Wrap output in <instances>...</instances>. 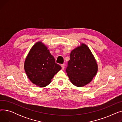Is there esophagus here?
Returning a JSON list of instances; mask_svg holds the SVG:
<instances>
[{
	"instance_id": "obj_1",
	"label": "esophagus",
	"mask_w": 122,
	"mask_h": 122,
	"mask_svg": "<svg viewBox=\"0 0 122 122\" xmlns=\"http://www.w3.org/2000/svg\"><path fill=\"white\" fill-rule=\"evenodd\" d=\"M61 67H62V70L64 69V67H65L64 64H62V65H61Z\"/></svg>"
}]
</instances>
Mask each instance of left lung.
<instances>
[{
	"label": "left lung",
	"instance_id": "1",
	"mask_svg": "<svg viewBox=\"0 0 122 122\" xmlns=\"http://www.w3.org/2000/svg\"><path fill=\"white\" fill-rule=\"evenodd\" d=\"M70 56L66 69L70 81L78 87L89 84L97 74L98 66L88 47L81 43V46L71 51Z\"/></svg>",
	"mask_w": 122,
	"mask_h": 122
}]
</instances>
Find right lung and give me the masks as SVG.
Masks as SVG:
<instances>
[{
  "label": "right lung",
  "instance_id": "1",
  "mask_svg": "<svg viewBox=\"0 0 122 122\" xmlns=\"http://www.w3.org/2000/svg\"><path fill=\"white\" fill-rule=\"evenodd\" d=\"M24 69L30 80L40 87L48 85L54 75L61 69L54 57L41 42L30 49L25 58Z\"/></svg>",
  "mask_w": 122,
  "mask_h": 122
}]
</instances>
